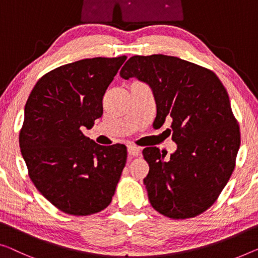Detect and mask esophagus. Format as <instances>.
Instances as JSON below:
<instances>
[{"instance_id": "1", "label": "esophagus", "mask_w": 258, "mask_h": 258, "mask_svg": "<svg viewBox=\"0 0 258 258\" xmlns=\"http://www.w3.org/2000/svg\"><path fill=\"white\" fill-rule=\"evenodd\" d=\"M128 155L130 156H139L140 155V148L137 147V146H133V145H130L128 148Z\"/></svg>"}]
</instances>
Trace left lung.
Listing matches in <instances>:
<instances>
[{
	"mask_svg": "<svg viewBox=\"0 0 258 258\" xmlns=\"http://www.w3.org/2000/svg\"><path fill=\"white\" fill-rule=\"evenodd\" d=\"M120 76L149 84L157 126L172 119L169 131L177 151L170 159L156 147L142 151L149 164L144 184L153 209L174 220L204 213L232 176L241 144L224 84L211 69L163 54L130 57Z\"/></svg>",
	"mask_w": 258,
	"mask_h": 258,
	"instance_id": "obj_1",
	"label": "left lung"
}]
</instances>
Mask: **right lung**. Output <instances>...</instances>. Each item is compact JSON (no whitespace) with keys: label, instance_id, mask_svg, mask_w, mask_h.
<instances>
[{"label":"right lung","instance_id":"obj_1","mask_svg":"<svg viewBox=\"0 0 258 258\" xmlns=\"http://www.w3.org/2000/svg\"><path fill=\"white\" fill-rule=\"evenodd\" d=\"M126 56L63 64L38 80L25 105L19 147L34 186L74 217L110 205L127 160L124 145L101 146L82 127L103 114V96Z\"/></svg>","mask_w":258,"mask_h":258}]
</instances>
